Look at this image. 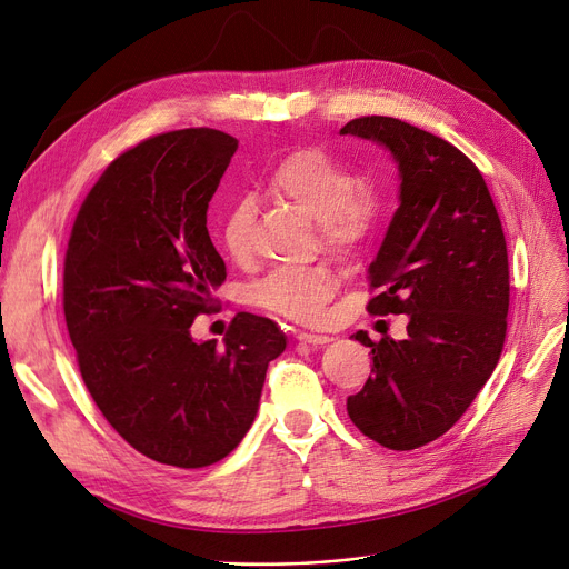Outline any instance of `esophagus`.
Instances as JSON below:
<instances>
[{"label":"esophagus","mask_w":569,"mask_h":569,"mask_svg":"<svg viewBox=\"0 0 569 569\" xmlns=\"http://www.w3.org/2000/svg\"><path fill=\"white\" fill-rule=\"evenodd\" d=\"M295 337H298L300 341L305 343H328L330 337L328 335H318V332H307V330H298L295 332Z\"/></svg>","instance_id":"esophagus-1"}]
</instances>
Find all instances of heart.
Wrapping results in <instances>:
<instances>
[{
	"label": "heart",
	"mask_w": 569,
	"mask_h": 569,
	"mask_svg": "<svg viewBox=\"0 0 569 569\" xmlns=\"http://www.w3.org/2000/svg\"><path fill=\"white\" fill-rule=\"evenodd\" d=\"M262 188L318 218V232L335 251H353L375 230L379 216L375 186L356 179L353 169L323 146L290 148L264 171ZM251 230L253 204L237 197L218 218V239L232 260L251 258ZM337 286L328 264L277 267L249 288V298L269 313L316 323Z\"/></svg>",
	"instance_id": "1"
}]
</instances>
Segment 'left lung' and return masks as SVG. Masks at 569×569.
<instances>
[{"label": "left lung", "instance_id": "8db88e82", "mask_svg": "<svg viewBox=\"0 0 569 569\" xmlns=\"http://www.w3.org/2000/svg\"><path fill=\"white\" fill-rule=\"evenodd\" d=\"M341 134L375 139L400 167V209L369 264L367 311L407 313V337H353L372 377L346 411L369 439L411 451L451 430L496 369L509 311V260L496 202L477 164L405 120L362 116Z\"/></svg>", "mask_w": 569, "mask_h": 569}]
</instances>
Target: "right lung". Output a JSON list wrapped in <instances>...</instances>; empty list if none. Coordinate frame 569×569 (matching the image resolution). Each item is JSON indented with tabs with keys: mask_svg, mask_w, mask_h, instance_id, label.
<instances>
[{
	"mask_svg": "<svg viewBox=\"0 0 569 569\" xmlns=\"http://www.w3.org/2000/svg\"><path fill=\"white\" fill-rule=\"evenodd\" d=\"M237 146L188 128L122 151L86 194L64 253V320L97 409L132 449L183 469L237 449L286 349L274 320L246 311L223 346L190 337L228 277L207 209Z\"/></svg>",
	"mask_w": 569,
	"mask_h": 569,
	"instance_id": "1",
	"label": "right lung"
}]
</instances>
